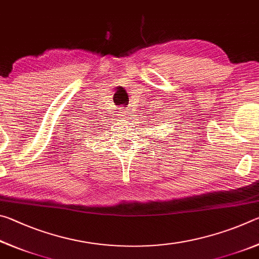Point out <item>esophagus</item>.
Masks as SVG:
<instances>
[{"instance_id": "1", "label": "esophagus", "mask_w": 259, "mask_h": 259, "mask_svg": "<svg viewBox=\"0 0 259 259\" xmlns=\"http://www.w3.org/2000/svg\"><path fill=\"white\" fill-rule=\"evenodd\" d=\"M120 109H121V108H120ZM121 113H122L121 116H123V119L129 120V119H131V117H134V114H135L134 107L129 106V107L122 108V112H121Z\"/></svg>"}]
</instances>
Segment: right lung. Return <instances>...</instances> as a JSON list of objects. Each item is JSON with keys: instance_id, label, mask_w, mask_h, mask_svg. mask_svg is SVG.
Segmentation results:
<instances>
[{"instance_id": "right-lung-1", "label": "right lung", "mask_w": 259, "mask_h": 259, "mask_svg": "<svg viewBox=\"0 0 259 259\" xmlns=\"http://www.w3.org/2000/svg\"><path fill=\"white\" fill-rule=\"evenodd\" d=\"M94 123H95V122H94Z\"/></svg>"}]
</instances>
